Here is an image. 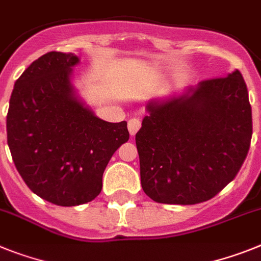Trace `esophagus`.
<instances>
[{"mask_svg": "<svg viewBox=\"0 0 261 261\" xmlns=\"http://www.w3.org/2000/svg\"><path fill=\"white\" fill-rule=\"evenodd\" d=\"M141 126V121L139 119H130L128 121V130L130 136H135Z\"/></svg>", "mask_w": 261, "mask_h": 261, "instance_id": "obj_1", "label": "esophagus"}]
</instances>
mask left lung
<instances>
[{"label":"left lung","mask_w":261,"mask_h":261,"mask_svg":"<svg viewBox=\"0 0 261 261\" xmlns=\"http://www.w3.org/2000/svg\"><path fill=\"white\" fill-rule=\"evenodd\" d=\"M145 111L136 145L149 198L200 203L235 178L252 136L248 91L239 71L149 100Z\"/></svg>","instance_id":"left-lung-1"}]
</instances>
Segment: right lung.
Here are the masks:
<instances>
[{"label": "right lung", "instance_id": "1", "mask_svg": "<svg viewBox=\"0 0 261 261\" xmlns=\"http://www.w3.org/2000/svg\"><path fill=\"white\" fill-rule=\"evenodd\" d=\"M72 53L51 51L23 71L10 96L6 130L15 168L34 194L58 206L91 202L126 121L99 119L73 86Z\"/></svg>", "mask_w": 261, "mask_h": 261}]
</instances>
